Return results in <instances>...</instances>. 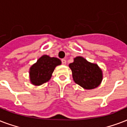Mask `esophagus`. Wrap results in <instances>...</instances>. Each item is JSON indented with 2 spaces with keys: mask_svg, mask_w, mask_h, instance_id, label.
Instances as JSON below:
<instances>
[{
  "mask_svg": "<svg viewBox=\"0 0 127 127\" xmlns=\"http://www.w3.org/2000/svg\"><path fill=\"white\" fill-rule=\"evenodd\" d=\"M62 62L63 65L66 64V60H65V59H62Z\"/></svg>",
  "mask_w": 127,
  "mask_h": 127,
  "instance_id": "esophagus-1",
  "label": "esophagus"
}]
</instances>
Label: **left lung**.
<instances>
[{"label":"left lung","instance_id":"obj_1","mask_svg":"<svg viewBox=\"0 0 127 127\" xmlns=\"http://www.w3.org/2000/svg\"><path fill=\"white\" fill-rule=\"evenodd\" d=\"M72 71L75 83L85 89L97 88L101 83L103 75L99 65L91 63L81 56L73 59V62L69 64Z\"/></svg>","mask_w":127,"mask_h":127}]
</instances>
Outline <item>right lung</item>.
I'll use <instances>...</instances> for the list:
<instances>
[{
	"instance_id": "add662e5",
	"label": "right lung",
	"mask_w": 127,
	"mask_h": 127,
	"mask_svg": "<svg viewBox=\"0 0 127 127\" xmlns=\"http://www.w3.org/2000/svg\"><path fill=\"white\" fill-rule=\"evenodd\" d=\"M62 64L60 59L43 55L29 69V77L32 85L39 86L48 82L52 77L56 67Z\"/></svg>"
}]
</instances>
